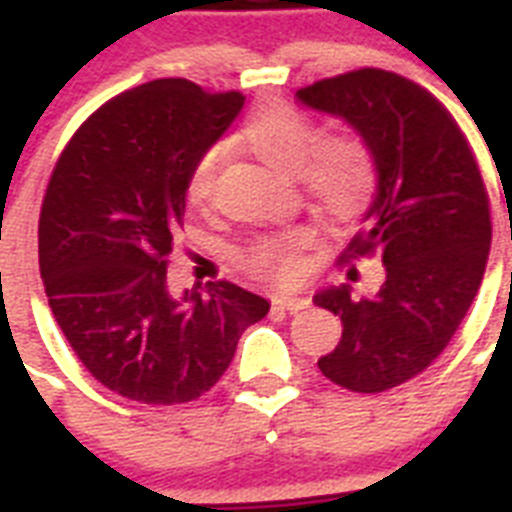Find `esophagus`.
I'll use <instances>...</instances> for the list:
<instances>
[{
  "mask_svg": "<svg viewBox=\"0 0 512 512\" xmlns=\"http://www.w3.org/2000/svg\"><path fill=\"white\" fill-rule=\"evenodd\" d=\"M273 304L278 306V309L301 311L309 306V299H306V296H296V293H281V296H275Z\"/></svg>",
  "mask_w": 512,
  "mask_h": 512,
  "instance_id": "34e87169",
  "label": "esophagus"
}]
</instances>
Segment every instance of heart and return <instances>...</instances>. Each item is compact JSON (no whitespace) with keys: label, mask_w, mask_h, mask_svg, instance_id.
Masks as SVG:
<instances>
[{"label":"heart","mask_w":512,"mask_h":512,"mask_svg":"<svg viewBox=\"0 0 512 512\" xmlns=\"http://www.w3.org/2000/svg\"><path fill=\"white\" fill-rule=\"evenodd\" d=\"M242 136L260 159L283 172H299L319 206L335 216L353 213L371 193L373 164L366 146L353 136H330L317 142V126L309 115L291 105H260L244 123ZM224 151V144H213L195 159L188 177V195L193 203H203L211 195ZM304 244L306 234L301 231L262 239L252 250V265L278 281H291L299 273V247Z\"/></svg>","instance_id":"obj_1"}]
</instances>
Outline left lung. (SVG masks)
Returning a JSON list of instances; mask_svg holds the SVG:
<instances>
[{
  "label": "left lung",
  "instance_id": "obj_1",
  "mask_svg": "<svg viewBox=\"0 0 512 512\" xmlns=\"http://www.w3.org/2000/svg\"><path fill=\"white\" fill-rule=\"evenodd\" d=\"M296 100L348 123L376 172L350 252H376L384 283L371 296L353 283L314 293L342 322L319 371L342 389L376 394L425 371L459 330L490 255V203L461 128L410 79L358 69L304 87Z\"/></svg>",
  "mask_w": 512,
  "mask_h": 512
}]
</instances>
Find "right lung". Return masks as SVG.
Wrapping results in <instances>:
<instances>
[{"label":"right lung","mask_w":512,"mask_h":512,"mask_svg":"<svg viewBox=\"0 0 512 512\" xmlns=\"http://www.w3.org/2000/svg\"><path fill=\"white\" fill-rule=\"evenodd\" d=\"M242 108L239 92L154 79L90 115L48 182L38 255L53 319L84 368L133 402L206 394L270 309L229 281L167 283L190 170Z\"/></svg>","instance_id":"1"}]
</instances>
